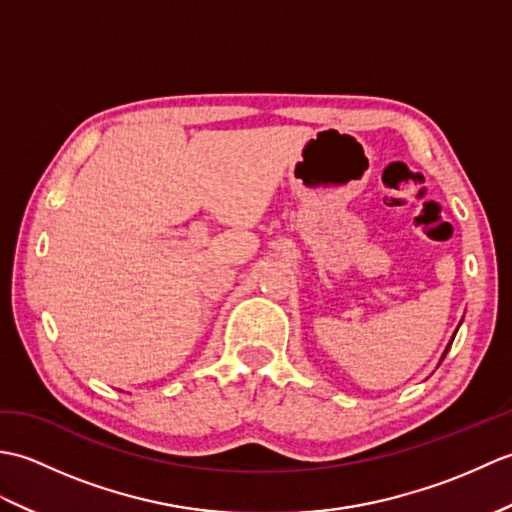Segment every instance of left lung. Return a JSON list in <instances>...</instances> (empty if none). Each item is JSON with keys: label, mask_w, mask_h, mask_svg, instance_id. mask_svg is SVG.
Masks as SVG:
<instances>
[{"label": "left lung", "mask_w": 512, "mask_h": 512, "mask_svg": "<svg viewBox=\"0 0 512 512\" xmlns=\"http://www.w3.org/2000/svg\"><path fill=\"white\" fill-rule=\"evenodd\" d=\"M447 352H449V350H447Z\"/></svg>", "instance_id": "left-lung-1"}]
</instances>
